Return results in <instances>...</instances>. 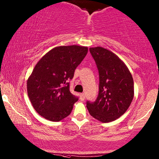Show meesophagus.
I'll return each mask as SVG.
<instances>
[{
  "label": "esophagus",
  "instance_id": "obj_1",
  "mask_svg": "<svg viewBox=\"0 0 159 159\" xmlns=\"http://www.w3.org/2000/svg\"><path fill=\"white\" fill-rule=\"evenodd\" d=\"M84 98H85V95H84V93L80 94V100L83 101V100H84Z\"/></svg>",
  "mask_w": 159,
  "mask_h": 159
}]
</instances>
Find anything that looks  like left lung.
<instances>
[{"label": "left lung", "mask_w": 159, "mask_h": 159, "mask_svg": "<svg viewBox=\"0 0 159 159\" xmlns=\"http://www.w3.org/2000/svg\"><path fill=\"white\" fill-rule=\"evenodd\" d=\"M98 69L99 93L87 108L102 123L116 120L128 109L134 97V84L129 70L113 52L101 47L89 48Z\"/></svg>", "instance_id": "8db88e82"}]
</instances>
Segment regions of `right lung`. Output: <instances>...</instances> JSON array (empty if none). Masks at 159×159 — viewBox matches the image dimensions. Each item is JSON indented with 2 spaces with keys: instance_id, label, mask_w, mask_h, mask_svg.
Instances as JSON below:
<instances>
[{
  "instance_id": "right-lung-1",
  "label": "right lung",
  "mask_w": 159,
  "mask_h": 159,
  "mask_svg": "<svg viewBox=\"0 0 159 159\" xmlns=\"http://www.w3.org/2000/svg\"><path fill=\"white\" fill-rule=\"evenodd\" d=\"M87 52V47L60 46L48 52L36 64L27 80V93L41 116L58 122L71 113L78 98L70 93L68 82Z\"/></svg>"
}]
</instances>
